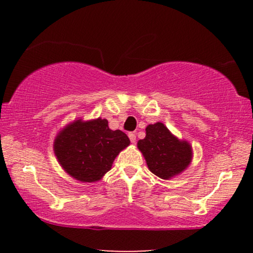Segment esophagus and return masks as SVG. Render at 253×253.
Wrapping results in <instances>:
<instances>
[{"label": "esophagus", "instance_id": "esophagus-1", "mask_svg": "<svg viewBox=\"0 0 253 253\" xmlns=\"http://www.w3.org/2000/svg\"><path fill=\"white\" fill-rule=\"evenodd\" d=\"M128 137H129L131 143H136V134H135V132H129V134H128Z\"/></svg>", "mask_w": 253, "mask_h": 253}]
</instances>
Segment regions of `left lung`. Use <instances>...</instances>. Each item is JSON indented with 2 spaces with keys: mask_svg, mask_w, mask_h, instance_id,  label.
I'll return each mask as SVG.
<instances>
[{
  "mask_svg": "<svg viewBox=\"0 0 253 253\" xmlns=\"http://www.w3.org/2000/svg\"><path fill=\"white\" fill-rule=\"evenodd\" d=\"M137 147L145 157L149 170L163 179L181 174L192 161V146L179 140L163 123L146 127V136L139 139Z\"/></svg>",
  "mask_w": 253,
  "mask_h": 253,
  "instance_id": "8db88e82",
  "label": "left lung"
}]
</instances>
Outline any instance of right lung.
<instances>
[{"mask_svg":"<svg viewBox=\"0 0 253 253\" xmlns=\"http://www.w3.org/2000/svg\"><path fill=\"white\" fill-rule=\"evenodd\" d=\"M129 144L125 132L110 129L107 119H77L58 132L53 151L70 176L91 183L102 178L118 154Z\"/></svg>","mask_w":253,"mask_h":253,"instance_id":"add662e5","label":"right lung"}]
</instances>
